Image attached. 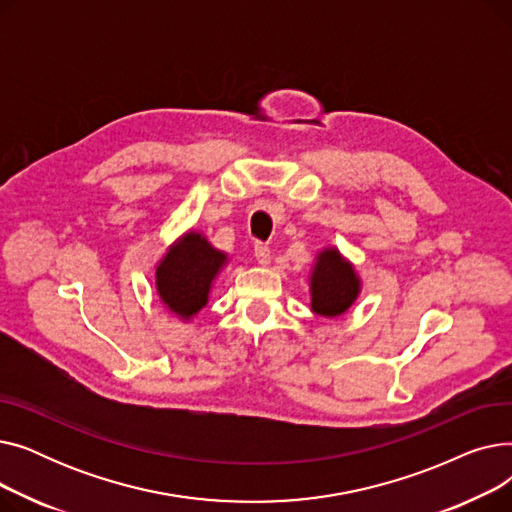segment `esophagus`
<instances>
[{
  "label": "esophagus",
  "instance_id": "1",
  "mask_svg": "<svg viewBox=\"0 0 512 512\" xmlns=\"http://www.w3.org/2000/svg\"><path fill=\"white\" fill-rule=\"evenodd\" d=\"M255 257L259 261V265H270L272 251H270V247L263 245V242H257V245H255Z\"/></svg>",
  "mask_w": 512,
  "mask_h": 512
}]
</instances>
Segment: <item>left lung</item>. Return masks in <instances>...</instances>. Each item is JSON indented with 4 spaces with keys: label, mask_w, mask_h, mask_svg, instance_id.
Segmentation results:
<instances>
[{
    "label": "left lung",
    "mask_w": 512,
    "mask_h": 512,
    "mask_svg": "<svg viewBox=\"0 0 512 512\" xmlns=\"http://www.w3.org/2000/svg\"><path fill=\"white\" fill-rule=\"evenodd\" d=\"M311 311L324 317H338L351 309L361 292V280L351 261L338 249L319 251L309 276Z\"/></svg>",
    "instance_id": "left-lung-1"
}]
</instances>
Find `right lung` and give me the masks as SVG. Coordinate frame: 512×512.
Instances as JSON below:
<instances>
[{
    "label": "right lung",
    "instance_id": "obj_1",
    "mask_svg": "<svg viewBox=\"0 0 512 512\" xmlns=\"http://www.w3.org/2000/svg\"><path fill=\"white\" fill-rule=\"evenodd\" d=\"M228 255L213 249L201 232H186L168 249L155 267V288L180 319L195 317L209 301V290Z\"/></svg>",
    "mask_w": 512,
    "mask_h": 512
}]
</instances>
